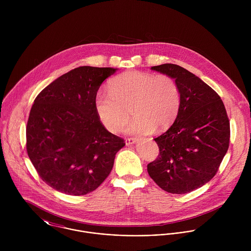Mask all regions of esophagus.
Here are the masks:
<instances>
[{"mask_svg": "<svg viewBox=\"0 0 251 251\" xmlns=\"http://www.w3.org/2000/svg\"><path fill=\"white\" fill-rule=\"evenodd\" d=\"M137 142V139L136 138H133V137H130V138H126V144L127 146L129 145H132V144L136 143Z\"/></svg>", "mask_w": 251, "mask_h": 251, "instance_id": "esophagus-1", "label": "esophagus"}]
</instances>
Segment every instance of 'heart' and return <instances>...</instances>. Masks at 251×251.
I'll list each match as a JSON object with an SVG mask.
<instances>
[{
    "label": "heart",
    "instance_id": "b5f03b06",
    "mask_svg": "<svg viewBox=\"0 0 251 251\" xmlns=\"http://www.w3.org/2000/svg\"><path fill=\"white\" fill-rule=\"evenodd\" d=\"M179 104V85L172 77L135 71L115 77L108 92H99L95 99L98 118L112 133L122 130L129 111L134 119L126 129L128 133L167 128L176 120Z\"/></svg>",
    "mask_w": 251,
    "mask_h": 251
}]
</instances>
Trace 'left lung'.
Segmentation results:
<instances>
[{
	"mask_svg": "<svg viewBox=\"0 0 251 251\" xmlns=\"http://www.w3.org/2000/svg\"><path fill=\"white\" fill-rule=\"evenodd\" d=\"M151 69L175 79L180 104L174 124L154 138L159 154L148 173L163 190L184 194L215 177L229 148V119L220 97L193 73L173 64Z\"/></svg>",
	"mask_w": 251,
	"mask_h": 251,
	"instance_id": "obj_1",
	"label": "left lung"
}]
</instances>
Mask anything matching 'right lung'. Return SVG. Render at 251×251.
Instances as JSON below:
<instances>
[{"label": "right lung", "instance_id": "obj_1", "mask_svg": "<svg viewBox=\"0 0 251 251\" xmlns=\"http://www.w3.org/2000/svg\"><path fill=\"white\" fill-rule=\"evenodd\" d=\"M117 69L79 67L36 97L27 123V152L43 181L69 195L97 189L110 174L124 139L103 126L95 109L102 82Z\"/></svg>", "mask_w": 251, "mask_h": 251}]
</instances>
